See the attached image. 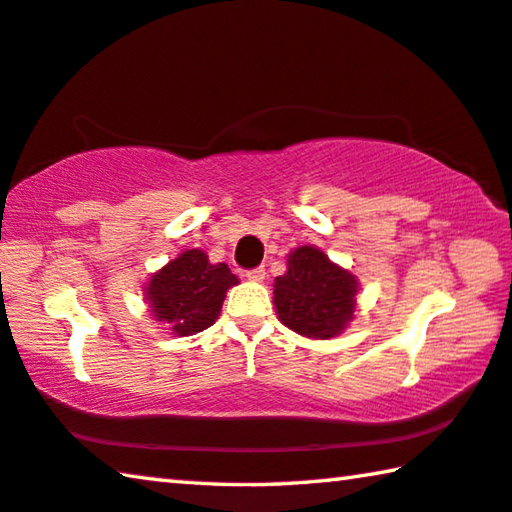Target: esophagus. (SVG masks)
Instances as JSON below:
<instances>
[{"label":"esophagus","instance_id":"esophagus-1","mask_svg":"<svg viewBox=\"0 0 512 512\" xmlns=\"http://www.w3.org/2000/svg\"><path fill=\"white\" fill-rule=\"evenodd\" d=\"M244 275L248 277V280H250V282H262V280H264V277H266V271H264V268H262V266H257V268H250V271H246Z\"/></svg>","mask_w":512,"mask_h":512}]
</instances>
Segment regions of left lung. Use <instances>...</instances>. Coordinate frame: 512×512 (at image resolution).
Masks as SVG:
<instances>
[{
    "instance_id": "1",
    "label": "left lung",
    "mask_w": 512,
    "mask_h": 512,
    "mask_svg": "<svg viewBox=\"0 0 512 512\" xmlns=\"http://www.w3.org/2000/svg\"><path fill=\"white\" fill-rule=\"evenodd\" d=\"M289 271L275 277L273 302L277 316L293 332L309 339H332L354 318V275L332 264L314 246L289 255Z\"/></svg>"
}]
</instances>
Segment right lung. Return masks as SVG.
<instances>
[{"label":"right lung","instance_id":"right-lung-1","mask_svg":"<svg viewBox=\"0 0 512 512\" xmlns=\"http://www.w3.org/2000/svg\"><path fill=\"white\" fill-rule=\"evenodd\" d=\"M237 282L228 264H210L201 250H185L151 277L146 300L155 320L173 334L189 336L214 325L225 291Z\"/></svg>","mask_w":512,"mask_h":512}]
</instances>
